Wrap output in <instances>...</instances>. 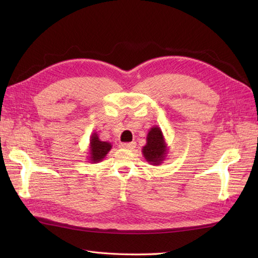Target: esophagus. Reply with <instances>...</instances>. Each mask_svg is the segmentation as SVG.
<instances>
[{"label": "esophagus", "instance_id": "esophagus-1", "mask_svg": "<svg viewBox=\"0 0 258 258\" xmlns=\"http://www.w3.org/2000/svg\"><path fill=\"white\" fill-rule=\"evenodd\" d=\"M119 146L122 147V149H126V150H133L134 147L136 146L135 142H130V143H120Z\"/></svg>", "mask_w": 258, "mask_h": 258}]
</instances>
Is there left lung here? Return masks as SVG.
Returning <instances> with one entry per match:
<instances>
[{
	"instance_id": "left-lung-1",
	"label": "left lung",
	"mask_w": 258,
	"mask_h": 258,
	"mask_svg": "<svg viewBox=\"0 0 258 258\" xmlns=\"http://www.w3.org/2000/svg\"><path fill=\"white\" fill-rule=\"evenodd\" d=\"M145 160L152 165H161L168 154V146L161 127L153 126L146 136V144L142 149Z\"/></svg>"
}]
</instances>
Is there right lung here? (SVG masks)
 Returning <instances> with one entry per match:
<instances>
[{
	"mask_svg": "<svg viewBox=\"0 0 258 258\" xmlns=\"http://www.w3.org/2000/svg\"><path fill=\"white\" fill-rule=\"evenodd\" d=\"M112 144L109 142H104L98 139L97 132L92 133L89 146V161L92 164L102 162L107 153L111 151Z\"/></svg>",
	"mask_w": 258,
	"mask_h": 258,
	"instance_id": "right-lung-1",
	"label": "right lung"
}]
</instances>
